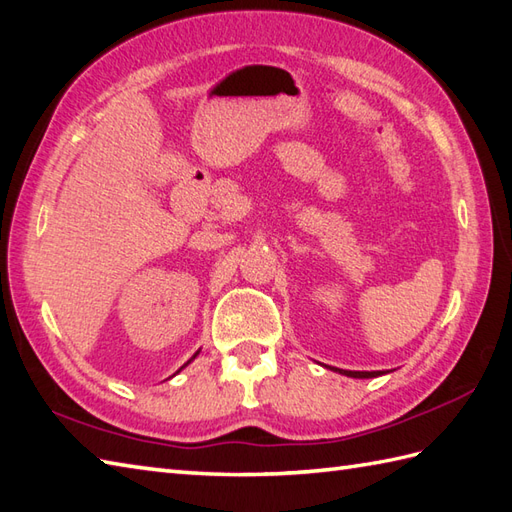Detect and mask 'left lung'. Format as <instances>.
I'll list each match as a JSON object with an SVG mask.
<instances>
[{
    "label": "left lung",
    "instance_id": "left-lung-1",
    "mask_svg": "<svg viewBox=\"0 0 512 512\" xmlns=\"http://www.w3.org/2000/svg\"><path fill=\"white\" fill-rule=\"evenodd\" d=\"M339 372L345 376H352V378H374L380 374V372H347V369H339Z\"/></svg>",
    "mask_w": 512,
    "mask_h": 512
}]
</instances>
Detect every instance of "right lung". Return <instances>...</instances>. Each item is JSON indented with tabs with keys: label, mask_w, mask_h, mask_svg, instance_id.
<instances>
[{
	"label": "right lung",
	"mask_w": 512,
	"mask_h": 512,
	"mask_svg": "<svg viewBox=\"0 0 512 512\" xmlns=\"http://www.w3.org/2000/svg\"><path fill=\"white\" fill-rule=\"evenodd\" d=\"M193 358H195V356H193Z\"/></svg>",
	"instance_id": "right-lung-1"
}]
</instances>
